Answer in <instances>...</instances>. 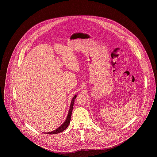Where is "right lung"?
<instances>
[{
	"mask_svg": "<svg viewBox=\"0 0 157 157\" xmlns=\"http://www.w3.org/2000/svg\"><path fill=\"white\" fill-rule=\"evenodd\" d=\"M76 95H75V96L73 97L71 103V105H70V108H69V110L68 112V114H67V118L65 120V121L62 124V125H60L58 128H57L56 129L53 131L52 132H45V134H56L58 133H60L62 131H63L64 130H65L67 129V128L68 127L70 121H71V116H72V109H73V106L74 104V102H75V99L76 97Z\"/></svg>",
	"mask_w": 157,
	"mask_h": 157,
	"instance_id": "right-lung-1",
	"label": "right lung"
}]
</instances>
